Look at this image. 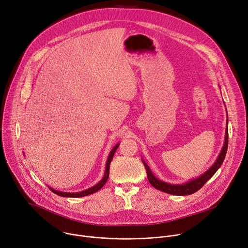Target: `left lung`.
I'll list each match as a JSON object with an SVG mask.
<instances>
[{
  "mask_svg": "<svg viewBox=\"0 0 248 248\" xmlns=\"http://www.w3.org/2000/svg\"><path fill=\"white\" fill-rule=\"evenodd\" d=\"M228 138L229 137H228V121H227V129H226L224 146H223V148H222V150H221L217 160L215 161V163L212 165L204 173H202L201 175L197 176L196 179L189 180L188 182H186L185 184L174 185V184L166 183V182H163V181L157 179L156 176L154 175V173L152 172V170H150V168L147 165V163L142 159V162H143V164L145 166V169H146V171H147V178H148L149 183L156 189L164 191V192L169 193V194H172V195L183 196V195H189V194H192V193L196 192L197 190H199L212 178V176L214 175V173L222 166V164L224 162V159L226 157L227 150H228Z\"/></svg>",
  "mask_w": 248,
  "mask_h": 248,
  "instance_id": "1",
  "label": "left lung"
}]
</instances>
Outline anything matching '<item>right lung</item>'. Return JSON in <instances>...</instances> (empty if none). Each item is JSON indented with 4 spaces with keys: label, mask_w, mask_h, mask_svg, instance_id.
<instances>
[{
    "label": "right lung",
    "mask_w": 248,
    "mask_h": 248,
    "mask_svg": "<svg viewBox=\"0 0 248 248\" xmlns=\"http://www.w3.org/2000/svg\"><path fill=\"white\" fill-rule=\"evenodd\" d=\"M119 146H120V143L116 144L115 147L111 150V152H110V154H109V157H108V159H107V163H106L105 174H104V176L102 178V180H101L98 184H96L94 186H92V187H90V188H88V189H85V190H83V191H79V192H63V191L56 190V189H54V188H52V187H50V186H48V187H49L54 193H56V194H58V195H60V196H62V197H82V196H86V195L92 194V193H94V192L100 190V189L104 186V185H105L106 183H107V181H108V179H109L110 164H111L112 159H113V157H114V154H115V152H116V150L118 149Z\"/></svg>",
    "instance_id": "right-lung-1"
}]
</instances>
